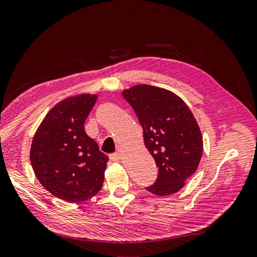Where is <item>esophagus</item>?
Masks as SVG:
<instances>
[{
	"label": "esophagus",
	"instance_id": "34e87169",
	"mask_svg": "<svg viewBox=\"0 0 257 257\" xmlns=\"http://www.w3.org/2000/svg\"><path fill=\"white\" fill-rule=\"evenodd\" d=\"M121 158H122V156H121L120 153L111 154V155H110V160L113 161V162H119V161H121Z\"/></svg>",
	"mask_w": 257,
	"mask_h": 257
}]
</instances>
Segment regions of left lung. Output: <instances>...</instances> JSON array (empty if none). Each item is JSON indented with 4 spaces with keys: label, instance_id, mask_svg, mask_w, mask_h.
Returning <instances> with one entry per match:
<instances>
[{
    "label": "left lung",
    "instance_id": "obj_1",
    "mask_svg": "<svg viewBox=\"0 0 257 257\" xmlns=\"http://www.w3.org/2000/svg\"><path fill=\"white\" fill-rule=\"evenodd\" d=\"M121 94L136 112L145 146L158 166L155 184L147 190L160 197L176 193L195 173L202 157L197 119L185 102L166 88L138 84Z\"/></svg>",
    "mask_w": 257,
    "mask_h": 257
}]
</instances>
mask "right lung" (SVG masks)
<instances>
[{"label": "right lung", "instance_id": "1", "mask_svg": "<svg viewBox=\"0 0 257 257\" xmlns=\"http://www.w3.org/2000/svg\"><path fill=\"white\" fill-rule=\"evenodd\" d=\"M97 94L68 96L49 110L32 138L30 162L40 184L56 198L83 202L101 190L109 157L84 123Z\"/></svg>", "mask_w": 257, "mask_h": 257}]
</instances>
